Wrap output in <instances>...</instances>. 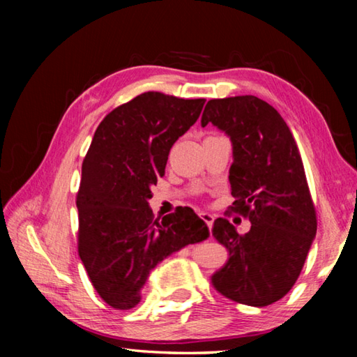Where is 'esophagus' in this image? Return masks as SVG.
Listing matches in <instances>:
<instances>
[{"mask_svg": "<svg viewBox=\"0 0 357 357\" xmlns=\"http://www.w3.org/2000/svg\"><path fill=\"white\" fill-rule=\"evenodd\" d=\"M198 215H200V219H202L204 223H206L208 227L213 225V222H214V215H213V214H209V213H200Z\"/></svg>", "mask_w": 357, "mask_h": 357, "instance_id": "obj_1", "label": "esophagus"}]
</instances>
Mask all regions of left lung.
I'll list each match as a JSON object with an SVG mask.
<instances>
[{
  "instance_id": "1",
  "label": "left lung",
  "mask_w": 357,
  "mask_h": 357,
  "mask_svg": "<svg viewBox=\"0 0 357 357\" xmlns=\"http://www.w3.org/2000/svg\"><path fill=\"white\" fill-rule=\"evenodd\" d=\"M208 123L231 138L229 208L252 223L249 233L239 234L227 219L214 220L213 236L229 258L211 283L239 304L269 305L293 288L317 234L298 144L279 112L255 96L211 99L203 128Z\"/></svg>"
}]
</instances>
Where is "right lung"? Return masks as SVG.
<instances>
[{
	"mask_svg": "<svg viewBox=\"0 0 357 357\" xmlns=\"http://www.w3.org/2000/svg\"><path fill=\"white\" fill-rule=\"evenodd\" d=\"M204 102L148 91L114 108L96 129L77 193V244L94 289L113 309L135 307L157 263L209 236L190 208L159 220L148 204L172 146Z\"/></svg>",
	"mask_w": 357,
	"mask_h": 357,
	"instance_id": "1",
	"label": "right lung"
}]
</instances>
